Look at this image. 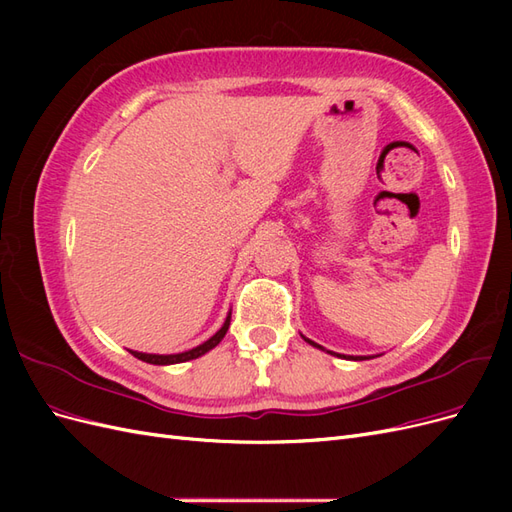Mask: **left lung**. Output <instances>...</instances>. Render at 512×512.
Masks as SVG:
<instances>
[{"label": "left lung", "instance_id": "1", "mask_svg": "<svg viewBox=\"0 0 512 512\" xmlns=\"http://www.w3.org/2000/svg\"><path fill=\"white\" fill-rule=\"evenodd\" d=\"M307 342H309V344H312V346H316V348H322V346L314 344V342H312V339H307ZM322 350H324V348H322ZM331 354H333V352H331ZM335 356H342V354H335ZM354 361H359V359H354ZM361 361H363V356H361Z\"/></svg>", "mask_w": 512, "mask_h": 512}]
</instances>
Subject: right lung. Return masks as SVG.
I'll use <instances>...</instances> for the list:
<instances>
[{
  "mask_svg": "<svg viewBox=\"0 0 512 512\" xmlns=\"http://www.w3.org/2000/svg\"><path fill=\"white\" fill-rule=\"evenodd\" d=\"M228 327H230V316L226 318V322L222 324V329H220L218 333H215L211 339H207L205 344H200V346H196V348H192V350H188V352H179V354H145V352H134V350H130V354H134L136 359H141V361L151 363V365H173V363L192 361V359H198V356H203L205 352H209L211 348L218 346V344L222 342V339H224Z\"/></svg>",
  "mask_w": 512,
  "mask_h": 512,
  "instance_id": "1",
  "label": "right lung"
}]
</instances>
